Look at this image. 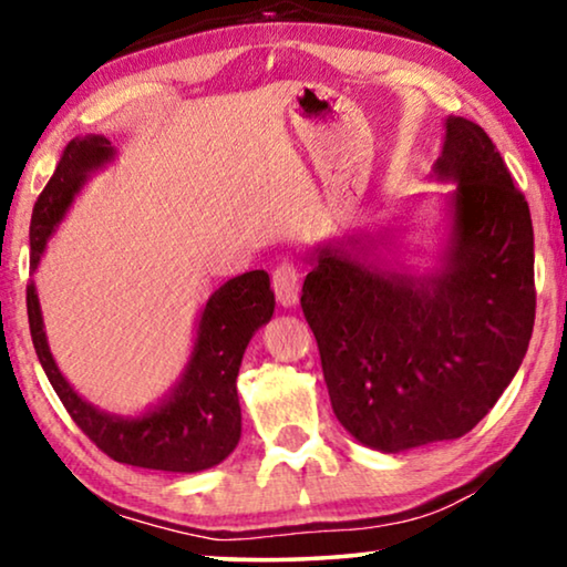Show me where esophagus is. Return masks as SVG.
<instances>
[{
  "label": "esophagus",
  "mask_w": 567,
  "mask_h": 567,
  "mask_svg": "<svg viewBox=\"0 0 567 567\" xmlns=\"http://www.w3.org/2000/svg\"><path fill=\"white\" fill-rule=\"evenodd\" d=\"M274 293L281 307H293L299 301V268L291 260H281L274 268Z\"/></svg>",
  "instance_id": "1"
}]
</instances>
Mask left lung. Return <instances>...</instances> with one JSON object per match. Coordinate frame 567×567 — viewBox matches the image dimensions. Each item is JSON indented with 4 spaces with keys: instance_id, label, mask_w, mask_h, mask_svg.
Returning a JSON list of instances; mask_svg holds the SVG:
<instances>
[{
    "instance_id": "8db88e82",
    "label": "left lung",
    "mask_w": 567,
    "mask_h": 567,
    "mask_svg": "<svg viewBox=\"0 0 567 567\" xmlns=\"http://www.w3.org/2000/svg\"><path fill=\"white\" fill-rule=\"evenodd\" d=\"M433 173L456 183L444 270L415 278L322 247L301 286L332 410L379 452L475 429L522 367L534 328L529 204L491 136L449 118Z\"/></svg>"
}]
</instances>
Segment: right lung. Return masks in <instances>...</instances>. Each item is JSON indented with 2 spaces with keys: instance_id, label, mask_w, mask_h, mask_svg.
<instances>
[{
  "instance_id": "1",
  "label": "right lung",
  "mask_w": 567,
  "mask_h": 567,
  "mask_svg": "<svg viewBox=\"0 0 567 567\" xmlns=\"http://www.w3.org/2000/svg\"><path fill=\"white\" fill-rule=\"evenodd\" d=\"M113 157L105 136H84L66 144L56 173L33 206L30 219V268L38 266L45 239L87 181L90 169ZM274 291L266 270L231 278L206 301L188 369L167 402L142 417L107 415L76 394L49 351L35 286L28 284V322L38 361L66 413L84 436L115 462L144 470L200 472L235 452L243 413L237 398L239 363L252 332L274 317Z\"/></svg>"
}]
</instances>
